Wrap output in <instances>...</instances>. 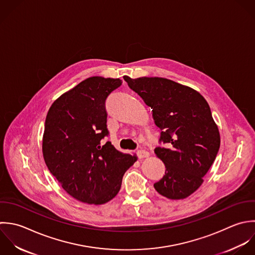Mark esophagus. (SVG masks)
<instances>
[{
    "label": "esophagus",
    "instance_id": "esophagus-1",
    "mask_svg": "<svg viewBox=\"0 0 255 255\" xmlns=\"http://www.w3.org/2000/svg\"><path fill=\"white\" fill-rule=\"evenodd\" d=\"M137 155H138V157H139L140 159L148 158V157L150 156L149 152H147V151H145V150H140V151H138V152H137Z\"/></svg>",
    "mask_w": 255,
    "mask_h": 255
}]
</instances>
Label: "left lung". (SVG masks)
Instances as JSON below:
<instances>
[{
  "mask_svg": "<svg viewBox=\"0 0 255 255\" xmlns=\"http://www.w3.org/2000/svg\"><path fill=\"white\" fill-rule=\"evenodd\" d=\"M129 87L151 107L162 132L154 152L166 167L155 190L170 200L194 194L216 160L221 145L219 127L209 103L192 87L164 77L124 76Z\"/></svg>",
  "mask_w": 255,
  "mask_h": 255,
  "instance_id": "1",
  "label": "left lung"
}]
</instances>
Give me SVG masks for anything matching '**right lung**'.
Listing matches in <instances>:
<instances>
[{
	"label": "right lung",
	"instance_id": "add662e5",
	"mask_svg": "<svg viewBox=\"0 0 255 255\" xmlns=\"http://www.w3.org/2000/svg\"><path fill=\"white\" fill-rule=\"evenodd\" d=\"M122 80L91 76L61 94L50 106L42 136L44 162L62 189L75 200L103 205L119 192L124 173L138 160L122 153L108 135L107 98Z\"/></svg>",
	"mask_w": 255,
	"mask_h": 255
}]
</instances>
